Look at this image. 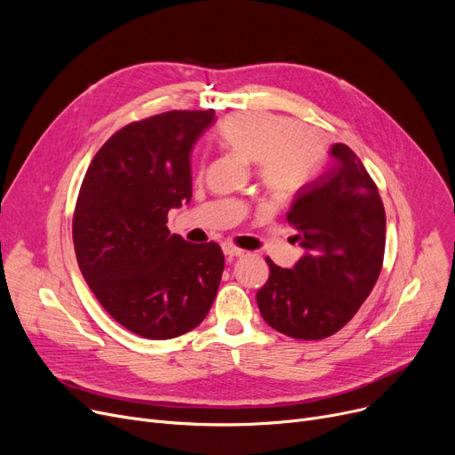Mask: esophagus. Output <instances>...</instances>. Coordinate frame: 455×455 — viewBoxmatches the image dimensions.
Returning <instances> with one entry per match:
<instances>
[{"mask_svg":"<svg viewBox=\"0 0 455 455\" xmlns=\"http://www.w3.org/2000/svg\"><path fill=\"white\" fill-rule=\"evenodd\" d=\"M223 252H225L227 258H237V256H243V254H245L243 249L235 247V245H232V243H228V242L223 243Z\"/></svg>","mask_w":455,"mask_h":455,"instance_id":"esophagus-1","label":"esophagus"}]
</instances>
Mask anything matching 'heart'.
Returning <instances> with one entry per match:
<instances>
[{
  "mask_svg": "<svg viewBox=\"0 0 455 455\" xmlns=\"http://www.w3.org/2000/svg\"><path fill=\"white\" fill-rule=\"evenodd\" d=\"M220 138L237 158L256 164L261 184L275 196L297 191L324 151L314 131L271 112L234 114L223 122Z\"/></svg>",
  "mask_w": 455,
  "mask_h": 455,
  "instance_id": "heart-1",
  "label": "heart"
}]
</instances>
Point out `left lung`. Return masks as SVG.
Returning a JSON list of instances; mask_svg holds the SVG:
<instances>
[{
  "label": "left lung",
  "instance_id": "obj_1",
  "mask_svg": "<svg viewBox=\"0 0 455 455\" xmlns=\"http://www.w3.org/2000/svg\"><path fill=\"white\" fill-rule=\"evenodd\" d=\"M304 184L290 206L293 242L306 251L295 267L267 258L269 278L256 300L264 321L285 336L315 341L339 331L371 295L384 264L386 210L362 160L345 146Z\"/></svg>",
  "mask_w": 455,
  "mask_h": 455
}]
</instances>
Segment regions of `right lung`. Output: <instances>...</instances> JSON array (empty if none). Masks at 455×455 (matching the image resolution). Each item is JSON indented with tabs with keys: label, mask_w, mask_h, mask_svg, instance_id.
Listing matches in <instances>:
<instances>
[{
	"label": "right lung",
	"mask_w": 455,
	"mask_h": 455,
	"mask_svg": "<svg viewBox=\"0 0 455 455\" xmlns=\"http://www.w3.org/2000/svg\"><path fill=\"white\" fill-rule=\"evenodd\" d=\"M213 108L170 110L114 132L93 156L74 212L79 269L105 312L146 339L203 323L225 269L221 247L172 234L167 212L191 199L189 155Z\"/></svg>",
	"instance_id": "1"
}]
</instances>
